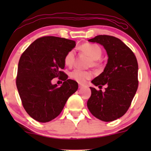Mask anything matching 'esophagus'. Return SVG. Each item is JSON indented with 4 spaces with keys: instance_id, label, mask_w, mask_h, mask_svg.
<instances>
[{
    "instance_id": "1",
    "label": "esophagus",
    "mask_w": 151,
    "mask_h": 151,
    "mask_svg": "<svg viewBox=\"0 0 151 151\" xmlns=\"http://www.w3.org/2000/svg\"><path fill=\"white\" fill-rule=\"evenodd\" d=\"M84 85H83V84H79V88H80V89H81V88H82V87H84Z\"/></svg>"
}]
</instances>
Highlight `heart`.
<instances>
[{
    "label": "heart",
    "instance_id": "obj_1",
    "mask_svg": "<svg viewBox=\"0 0 151 151\" xmlns=\"http://www.w3.org/2000/svg\"><path fill=\"white\" fill-rule=\"evenodd\" d=\"M82 52L86 53L92 59L93 65H97V60H99L102 55V50L98 45L91 44V43H85L80 47ZM75 59V54L74 50H70L66 54L64 62L65 65L71 67L73 65ZM70 77L73 80L77 81L80 84H84L88 79H90L93 77V73L90 71L82 70L80 69H75L70 72Z\"/></svg>",
    "mask_w": 151,
    "mask_h": 151
}]
</instances>
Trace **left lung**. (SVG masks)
I'll list each match as a JSON object with an SVG mask.
<instances>
[{
	"label": "left lung",
	"mask_w": 151,
	"mask_h": 151,
	"mask_svg": "<svg viewBox=\"0 0 151 151\" xmlns=\"http://www.w3.org/2000/svg\"><path fill=\"white\" fill-rule=\"evenodd\" d=\"M89 42H97L106 50L109 59L104 70L91 82L105 91L90 87L87 106L91 114L103 121H112L124 116L129 109L138 86V62L134 53L119 38L97 35Z\"/></svg>",
	"instance_id": "obj_1"
}]
</instances>
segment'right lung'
<instances>
[{"label": "right lung", "instance_id": "add662e5", "mask_svg": "<svg viewBox=\"0 0 151 151\" xmlns=\"http://www.w3.org/2000/svg\"><path fill=\"white\" fill-rule=\"evenodd\" d=\"M75 45L74 40L45 36L22 54L16 86L24 109L35 120L46 123L58 116L69 97L77 90V81L67 79L62 71L66 54ZM55 77L65 81L61 87L51 84Z\"/></svg>", "mask_w": 151, "mask_h": 151}]
</instances>
